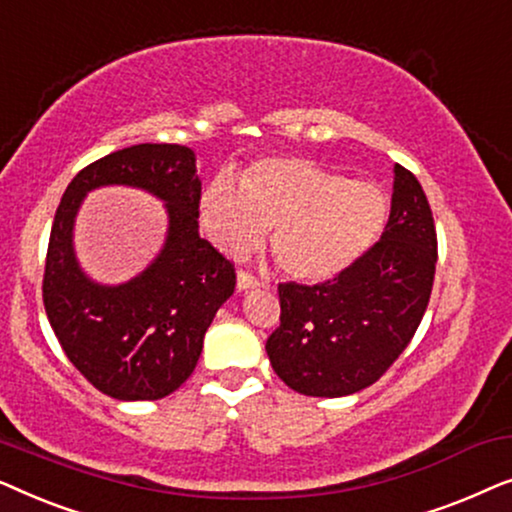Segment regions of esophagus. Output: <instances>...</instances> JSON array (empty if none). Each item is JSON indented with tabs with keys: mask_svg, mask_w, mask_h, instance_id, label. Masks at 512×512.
Returning a JSON list of instances; mask_svg holds the SVG:
<instances>
[{
	"mask_svg": "<svg viewBox=\"0 0 512 512\" xmlns=\"http://www.w3.org/2000/svg\"><path fill=\"white\" fill-rule=\"evenodd\" d=\"M254 286H258V277H254L247 270L237 272V289L247 291V289H254Z\"/></svg>",
	"mask_w": 512,
	"mask_h": 512,
	"instance_id": "1",
	"label": "esophagus"
}]
</instances>
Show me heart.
I'll return each mask as SVG.
<instances>
[{"instance_id":"1","label":"heart","mask_w":512,"mask_h":512,"mask_svg":"<svg viewBox=\"0 0 512 512\" xmlns=\"http://www.w3.org/2000/svg\"><path fill=\"white\" fill-rule=\"evenodd\" d=\"M387 212L377 186L289 156L251 163L240 186L221 174L200 198L202 226L223 254H249L270 230L279 270L303 282L347 270L382 233Z\"/></svg>"}]
</instances>
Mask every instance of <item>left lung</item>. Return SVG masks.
<instances>
[{"mask_svg":"<svg viewBox=\"0 0 512 512\" xmlns=\"http://www.w3.org/2000/svg\"><path fill=\"white\" fill-rule=\"evenodd\" d=\"M438 261L436 223L419 181L394 167L389 221L373 247L319 284L284 282L279 326L265 342L286 387L338 398L370 387L410 345Z\"/></svg>","mask_w":512,"mask_h":512,"instance_id":"1","label":"left lung"}]
</instances>
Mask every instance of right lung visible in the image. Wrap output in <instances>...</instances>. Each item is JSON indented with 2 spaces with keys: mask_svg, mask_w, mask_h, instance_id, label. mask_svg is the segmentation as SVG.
I'll use <instances>...</instances> for the list:
<instances>
[{
  "mask_svg": "<svg viewBox=\"0 0 512 512\" xmlns=\"http://www.w3.org/2000/svg\"><path fill=\"white\" fill-rule=\"evenodd\" d=\"M144 187L168 202L161 256L121 287L82 275L71 249L73 216L97 185ZM202 186L195 153L179 144H137L76 174L55 212L44 268V307L74 368L118 401H158L195 370L214 314L235 291V265L198 233Z\"/></svg>",
  "mask_w": 512,
  "mask_h": 512,
  "instance_id": "add662e5",
  "label": "right lung"
}]
</instances>
